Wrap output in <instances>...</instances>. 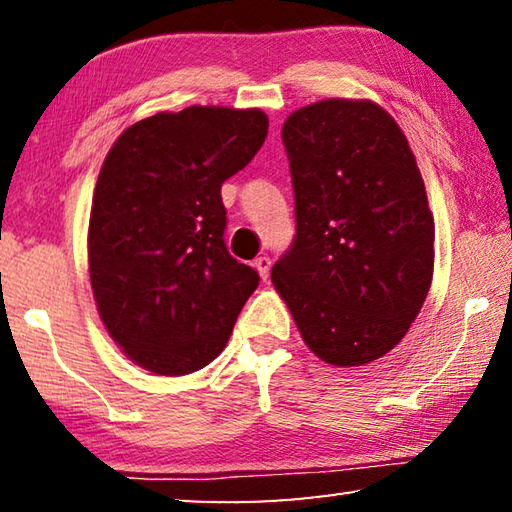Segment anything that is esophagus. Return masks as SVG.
<instances>
[{
    "label": "esophagus",
    "instance_id": "esophagus-1",
    "mask_svg": "<svg viewBox=\"0 0 512 512\" xmlns=\"http://www.w3.org/2000/svg\"><path fill=\"white\" fill-rule=\"evenodd\" d=\"M253 266L257 268V273H259V277H262V280H266L268 273H271V259H268L266 255L264 257H257Z\"/></svg>",
    "mask_w": 512,
    "mask_h": 512
}]
</instances>
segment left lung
Returning <instances> with one entry per match:
<instances>
[{"instance_id":"left-lung-1","label":"left lung","mask_w":512,"mask_h":512,"mask_svg":"<svg viewBox=\"0 0 512 512\" xmlns=\"http://www.w3.org/2000/svg\"><path fill=\"white\" fill-rule=\"evenodd\" d=\"M296 241L273 266L307 348L352 368L409 332L433 277V214L409 140L370 99H323L282 126Z\"/></svg>"}]
</instances>
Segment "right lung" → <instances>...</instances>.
I'll return each mask as SVG.
<instances>
[{
    "label": "right lung",
    "mask_w": 512,
    "mask_h": 512,
    "mask_svg": "<svg viewBox=\"0 0 512 512\" xmlns=\"http://www.w3.org/2000/svg\"><path fill=\"white\" fill-rule=\"evenodd\" d=\"M259 108L189 106L121 133L101 164L88 228L90 284L110 339L162 377L223 352L259 275L223 241L221 185L262 149Z\"/></svg>",
    "instance_id": "1"
}]
</instances>
